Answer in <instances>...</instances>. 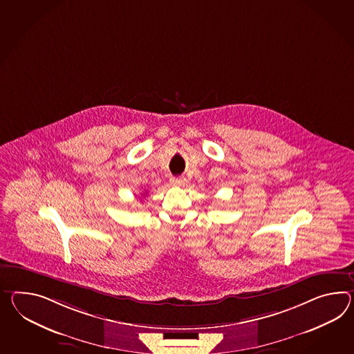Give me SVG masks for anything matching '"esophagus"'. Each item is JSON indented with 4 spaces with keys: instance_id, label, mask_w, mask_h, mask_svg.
I'll list each match as a JSON object with an SVG mask.
<instances>
[{
    "instance_id": "esophagus-1",
    "label": "esophagus",
    "mask_w": 354,
    "mask_h": 354,
    "mask_svg": "<svg viewBox=\"0 0 354 354\" xmlns=\"http://www.w3.org/2000/svg\"><path fill=\"white\" fill-rule=\"evenodd\" d=\"M170 183L173 184V185H184L185 184V179L184 178H171L170 179Z\"/></svg>"
}]
</instances>
